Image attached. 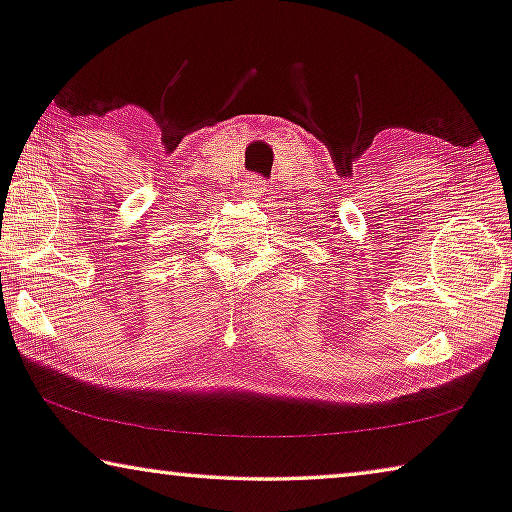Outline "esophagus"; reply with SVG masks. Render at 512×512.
<instances>
[{
    "label": "esophagus",
    "instance_id": "1",
    "mask_svg": "<svg viewBox=\"0 0 512 512\" xmlns=\"http://www.w3.org/2000/svg\"><path fill=\"white\" fill-rule=\"evenodd\" d=\"M246 186H248L250 197H259V195H262V190H264V181L259 177H250Z\"/></svg>",
    "mask_w": 512,
    "mask_h": 512
}]
</instances>
